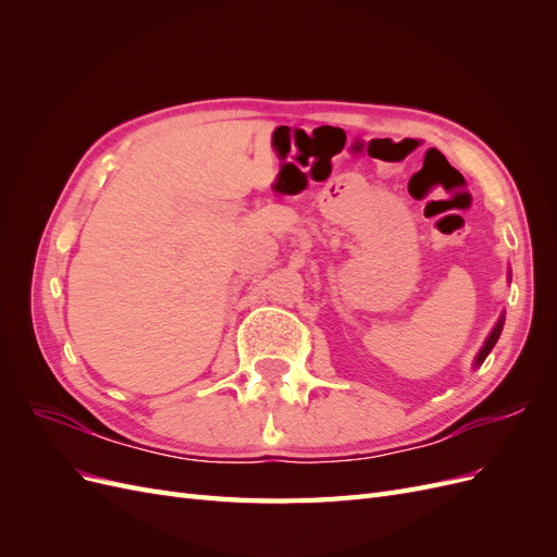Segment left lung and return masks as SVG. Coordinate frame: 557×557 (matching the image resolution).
Listing matches in <instances>:
<instances>
[{
    "instance_id": "left-lung-1",
    "label": "left lung",
    "mask_w": 557,
    "mask_h": 557,
    "mask_svg": "<svg viewBox=\"0 0 557 557\" xmlns=\"http://www.w3.org/2000/svg\"><path fill=\"white\" fill-rule=\"evenodd\" d=\"M509 281H511V272H509ZM502 327H504V313L499 315V320L495 323V327H493V332L487 334V339H485V344L481 346V350H479V356L474 358V367H479L485 358H487V352L493 350V346L497 344V339H499V334H502Z\"/></svg>"
}]
</instances>
